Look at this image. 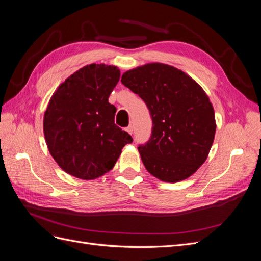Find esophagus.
<instances>
[{"label":"esophagus","mask_w":261,"mask_h":261,"mask_svg":"<svg viewBox=\"0 0 261 261\" xmlns=\"http://www.w3.org/2000/svg\"><path fill=\"white\" fill-rule=\"evenodd\" d=\"M126 132H127L128 134H133V126L132 125H129V126H127V127H126Z\"/></svg>","instance_id":"obj_1"}]
</instances>
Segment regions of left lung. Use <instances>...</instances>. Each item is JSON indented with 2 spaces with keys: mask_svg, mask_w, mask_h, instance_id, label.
I'll return each instance as SVG.
<instances>
[{
  "mask_svg": "<svg viewBox=\"0 0 261 261\" xmlns=\"http://www.w3.org/2000/svg\"><path fill=\"white\" fill-rule=\"evenodd\" d=\"M121 82L145 101L152 118L151 137L138 147L147 171L168 183L193 175L206 161L217 127L206 92L180 69L162 63L127 70Z\"/></svg>",
  "mask_w": 261,
  "mask_h": 261,
  "instance_id": "1",
  "label": "left lung"
}]
</instances>
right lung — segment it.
I'll return each instance as SVG.
<instances>
[{"label":"right lung","mask_w":261,"mask_h":261,"mask_svg":"<svg viewBox=\"0 0 261 261\" xmlns=\"http://www.w3.org/2000/svg\"><path fill=\"white\" fill-rule=\"evenodd\" d=\"M116 66L90 64L66 78L51 97L43 117L46 146L59 167L82 179L112 170L128 133L114 123L109 97L120 81Z\"/></svg>","instance_id":"right-lung-1"}]
</instances>
